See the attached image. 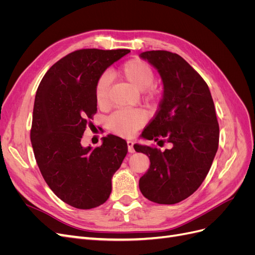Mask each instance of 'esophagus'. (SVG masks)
I'll use <instances>...</instances> for the list:
<instances>
[{
  "instance_id": "34e87169",
  "label": "esophagus",
  "mask_w": 255,
  "mask_h": 255,
  "mask_svg": "<svg viewBox=\"0 0 255 255\" xmlns=\"http://www.w3.org/2000/svg\"><path fill=\"white\" fill-rule=\"evenodd\" d=\"M134 142L132 140H128V150L129 153H134L135 149H134Z\"/></svg>"
}]
</instances>
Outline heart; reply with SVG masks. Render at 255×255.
Masks as SVG:
<instances>
[{"label":"heart","mask_w":255,"mask_h":255,"mask_svg":"<svg viewBox=\"0 0 255 255\" xmlns=\"http://www.w3.org/2000/svg\"><path fill=\"white\" fill-rule=\"evenodd\" d=\"M122 74L139 90L148 89L154 82V71L145 61L134 58L122 66ZM111 86V75L104 73L100 76L95 87V99L99 107H105L109 103V90ZM146 101L154 102L156 95L153 91H148ZM144 122V116L138 110H122L115 112L110 116L107 125L114 133L121 136L133 135L136 129L139 128Z\"/></svg>","instance_id":"obj_1"}]
</instances>
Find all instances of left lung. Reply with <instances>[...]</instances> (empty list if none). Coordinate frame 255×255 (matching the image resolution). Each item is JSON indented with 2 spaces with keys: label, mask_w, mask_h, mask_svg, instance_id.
<instances>
[{
  "label": "left lung",
  "mask_w": 255,
  "mask_h": 255,
  "mask_svg": "<svg viewBox=\"0 0 255 255\" xmlns=\"http://www.w3.org/2000/svg\"><path fill=\"white\" fill-rule=\"evenodd\" d=\"M139 56L157 69L164 85L158 111L141 137L171 144L164 152L134 145L151 163L140 177L139 189L152 202L175 204L194 194L213 164L219 142L215 105L205 81L180 55L146 51Z\"/></svg>",
  "instance_id": "left-lung-1"
}]
</instances>
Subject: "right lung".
<instances>
[{
  "label": "right lung",
  "instance_id": "1",
  "mask_svg": "<svg viewBox=\"0 0 255 255\" xmlns=\"http://www.w3.org/2000/svg\"><path fill=\"white\" fill-rule=\"evenodd\" d=\"M129 50L83 49L54 64L38 86L30 128L35 158L49 187L60 200L80 210L103 204L112 192V177L128 153L115 135L97 148L81 144L97 113L96 83Z\"/></svg>",
  "mask_w": 255,
  "mask_h": 255
}]
</instances>
